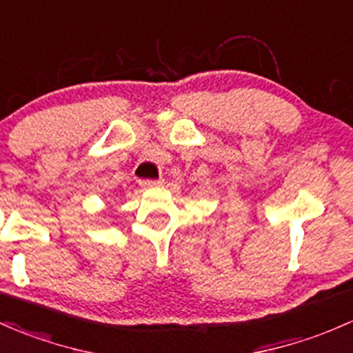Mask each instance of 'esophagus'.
Returning a JSON list of instances; mask_svg holds the SVG:
<instances>
[{
	"instance_id": "esophagus-1",
	"label": "esophagus",
	"mask_w": 353,
	"mask_h": 353,
	"mask_svg": "<svg viewBox=\"0 0 353 353\" xmlns=\"http://www.w3.org/2000/svg\"><path fill=\"white\" fill-rule=\"evenodd\" d=\"M162 181L159 179H144L141 181V185L142 188H156V185H161Z\"/></svg>"
}]
</instances>
